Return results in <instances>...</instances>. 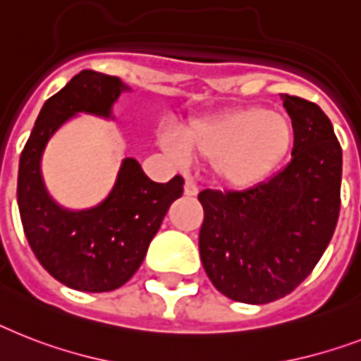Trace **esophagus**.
<instances>
[{"label": "esophagus", "instance_id": "obj_1", "mask_svg": "<svg viewBox=\"0 0 361 361\" xmlns=\"http://www.w3.org/2000/svg\"><path fill=\"white\" fill-rule=\"evenodd\" d=\"M183 192H185V196H196L198 195V187H196L192 181H185Z\"/></svg>", "mask_w": 361, "mask_h": 361}]
</instances>
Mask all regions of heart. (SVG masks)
<instances>
[{"label": "heart", "mask_w": 361, "mask_h": 361, "mask_svg": "<svg viewBox=\"0 0 361 361\" xmlns=\"http://www.w3.org/2000/svg\"><path fill=\"white\" fill-rule=\"evenodd\" d=\"M295 142L291 118L262 105L237 107L190 122L183 142L174 135L161 139L163 150L176 159L187 155L209 161L211 174L228 189L259 185L289 155Z\"/></svg>", "instance_id": "heart-1"}]
</instances>
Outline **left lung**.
Segmentation results:
<instances>
[{
  "instance_id": "8db88e82",
  "label": "left lung",
  "mask_w": 361,
  "mask_h": 361,
  "mask_svg": "<svg viewBox=\"0 0 361 361\" xmlns=\"http://www.w3.org/2000/svg\"><path fill=\"white\" fill-rule=\"evenodd\" d=\"M295 126L291 161L247 190H202L198 247L224 297L267 304L286 297L326 250L341 206L343 155L332 122L313 102L280 94Z\"/></svg>"
}]
</instances>
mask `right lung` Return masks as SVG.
Instances as JSON below:
<instances>
[{
	"label": "right lung",
	"instance_id": "1",
	"mask_svg": "<svg viewBox=\"0 0 361 361\" xmlns=\"http://www.w3.org/2000/svg\"><path fill=\"white\" fill-rule=\"evenodd\" d=\"M126 90L130 87L118 78L79 72L44 104L20 157L18 207L31 250L55 280L78 291L124 286L171 204L183 195L181 176L155 183L133 157L122 159L113 189L94 207H63L44 185L42 155L55 131L79 113L113 120V105Z\"/></svg>",
	"mask_w": 361,
	"mask_h": 361
}]
</instances>
